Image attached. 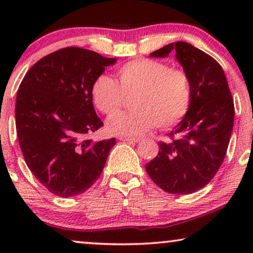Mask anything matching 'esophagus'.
I'll list each match as a JSON object with an SVG mask.
<instances>
[{
  "label": "esophagus",
  "instance_id": "34e87169",
  "mask_svg": "<svg viewBox=\"0 0 253 253\" xmlns=\"http://www.w3.org/2000/svg\"><path fill=\"white\" fill-rule=\"evenodd\" d=\"M120 140L122 141H127V143H138L140 141V138H132V137H119Z\"/></svg>",
  "mask_w": 253,
  "mask_h": 253
}]
</instances>
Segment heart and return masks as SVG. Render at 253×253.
<instances>
[{"instance_id":"heart-1","label":"heart","mask_w":253,"mask_h":253,"mask_svg":"<svg viewBox=\"0 0 253 253\" xmlns=\"http://www.w3.org/2000/svg\"><path fill=\"white\" fill-rule=\"evenodd\" d=\"M116 75L119 83L100 75L91 87L95 107L108 116L118 111L126 95L136 94L133 102L136 111L115 113L107 121L110 133L139 137L155 126L161 129L174 126L188 114L192 88L182 69L151 58H137L120 67Z\"/></svg>"}]
</instances>
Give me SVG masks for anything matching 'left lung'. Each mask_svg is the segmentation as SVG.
Masks as SVG:
<instances>
[{
  "label": "left lung",
  "instance_id": "8db88e82",
  "mask_svg": "<svg viewBox=\"0 0 253 253\" xmlns=\"http://www.w3.org/2000/svg\"><path fill=\"white\" fill-rule=\"evenodd\" d=\"M175 57L192 88L186 116L159 144V154L145 166L155 184L168 193L190 195L209 184L226 157L234 126V100L223 69L209 54L183 41L151 53Z\"/></svg>",
  "mask_w": 253,
  "mask_h": 253
}]
</instances>
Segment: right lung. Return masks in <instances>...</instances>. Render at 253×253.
I'll list each match as a JSON object with an SVG mask.
<instances>
[{
    "mask_svg": "<svg viewBox=\"0 0 253 253\" xmlns=\"http://www.w3.org/2000/svg\"><path fill=\"white\" fill-rule=\"evenodd\" d=\"M115 62L84 48H62L38 61L20 83L15 112L20 150L38 181L58 197L91 188L116 144L115 138H87L103 126L92 84Z\"/></svg>",
    "mask_w": 253,
    "mask_h": 253,
    "instance_id": "1",
    "label": "right lung"
}]
</instances>
